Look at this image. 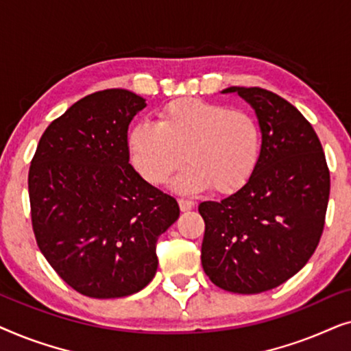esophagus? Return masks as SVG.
I'll list each match as a JSON object with an SVG mask.
<instances>
[{
  "mask_svg": "<svg viewBox=\"0 0 351 351\" xmlns=\"http://www.w3.org/2000/svg\"><path fill=\"white\" fill-rule=\"evenodd\" d=\"M179 206L182 213H186V210H191L195 208V201L191 199H179Z\"/></svg>",
  "mask_w": 351,
  "mask_h": 351,
  "instance_id": "obj_1",
  "label": "esophagus"
}]
</instances>
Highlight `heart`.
Returning <instances> with one entry per match:
<instances>
[{
	"label": "heart",
	"instance_id": "obj_1",
	"mask_svg": "<svg viewBox=\"0 0 351 351\" xmlns=\"http://www.w3.org/2000/svg\"><path fill=\"white\" fill-rule=\"evenodd\" d=\"M131 165L160 185L189 162L172 182L179 193L214 186L233 193L256 172L262 155V129L251 113L199 99H177L158 112L156 124L138 123L129 131Z\"/></svg>",
	"mask_w": 351,
	"mask_h": 351
}]
</instances>
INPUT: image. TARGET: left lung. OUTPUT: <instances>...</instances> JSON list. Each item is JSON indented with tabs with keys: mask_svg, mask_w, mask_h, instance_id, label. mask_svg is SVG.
<instances>
[{
	"mask_svg": "<svg viewBox=\"0 0 351 351\" xmlns=\"http://www.w3.org/2000/svg\"><path fill=\"white\" fill-rule=\"evenodd\" d=\"M256 112L262 155L256 172L222 201L198 206L201 263L220 289L258 294L305 267L318 246L330 179L321 142L299 110L262 88L232 86Z\"/></svg>",
	"mask_w": 351,
	"mask_h": 351,
	"instance_id": "8db88e82",
	"label": "left lung"
}]
</instances>
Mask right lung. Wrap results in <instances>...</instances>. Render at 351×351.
<instances>
[{
  "label": "right lung",
  "instance_id": "1",
  "mask_svg": "<svg viewBox=\"0 0 351 351\" xmlns=\"http://www.w3.org/2000/svg\"><path fill=\"white\" fill-rule=\"evenodd\" d=\"M128 89L86 95L52 121L28 172L38 247L94 299L136 294L155 276L156 241L179 219L172 196L129 165L128 129L145 108Z\"/></svg>",
  "mask_w": 351,
  "mask_h": 351
}]
</instances>
